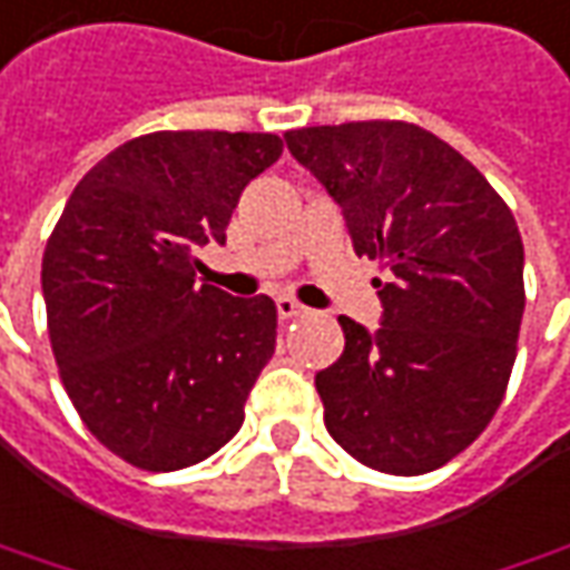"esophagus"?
<instances>
[{
    "label": "esophagus",
    "instance_id": "1",
    "mask_svg": "<svg viewBox=\"0 0 570 570\" xmlns=\"http://www.w3.org/2000/svg\"><path fill=\"white\" fill-rule=\"evenodd\" d=\"M274 305H277V315L281 317L305 315V305H299L296 299H289V296H277V299H274Z\"/></svg>",
    "mask_w": 570,
    "mask_h": 570
}]
</instances>
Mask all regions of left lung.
<instances>
[{
  "label": "left lung",
  "mask_w": 570,
  "mask_h": 570,
  "mask_svg": "<svg viewBox=\"0 0 570 570\" xmlns=\"http://www.w3.org/2000/svg\"><path fill=\"white\" fill-rule=\"evenodd\" d=\"M286 149L340 205L355 255L386 258L381 327L340 315L343 355L315 374L324 424L374 471L415 478L497 415L524 315L509 205L449 142L405 121L302 127Z\"/></svg>",
  "instance_id": "1"
}]
</instances>
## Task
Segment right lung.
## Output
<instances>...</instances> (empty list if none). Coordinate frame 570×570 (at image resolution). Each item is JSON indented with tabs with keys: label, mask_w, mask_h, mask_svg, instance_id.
Here are the masks:
<instances>
[{
	"label": "right lung",
	"mask_w": 570,
	"mask_h": 570,
	"mask_svg": "<svg viewBox=\"0 0 570 570\" xmlns=\"http://www.w3.org/2000/svg\"><path fill=\"white\" fill-rule=\"evenodd\" d=\"M284 153L274 134L161 130L108 153L73 187L42 253L61 383L99 443L146 471L218 452L274 355L268 296L203 284L239 193Z\"/></svg>",
	"instance_id": "1"
}]
</instances>
